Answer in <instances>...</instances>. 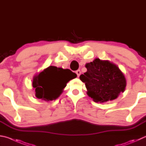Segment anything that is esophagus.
Returning a JSON list of instances; mask_svg holds the SVG:
<instances>
[{"mask_svg": "<svg viewBox=\"0 0 146 146\" xmlns=\"http://www.w3.org/2000/svg\"><path fill=\"white\" fill-rule=\"evenodd\" d=\"M75 73H76V75H77L78 77V76L80 75V74H81V71H80V70H76V72H75Z\"/></svg>", "mask_w": 146, "mask_h": 146, "instance_id": "34e87169", "label": "esophagus"}]
</instances>
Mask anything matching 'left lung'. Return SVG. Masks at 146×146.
<instances>
[{"mask_svg":"<svg viewBox=\"0 0 146 146\" xmlns=\"http://www.w3.org/2000/svg\"><path fill=\"white\" fill-rule=\"evenodd\" d=\"M87 71L80 76L87 89V94L95 102L103 103L117 98L123 92L126 80L115 64L98 58L86 64Z\"/></svg>","mask_w":146,"mask_h":146,"instance_id":"8db88e82","label":"left lung"}]
</instances>
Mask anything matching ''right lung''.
Returning a JSON list of instances; mask_svg holds the SVG:
<instances>
[{"mask_svg":"<svg viewBox=\"0 0 146 146\" xmlns=\"http://www.w3.org/2000/svg\"><path fill=\"white\" fill-rule=\"evenodd\" d=\"M76 77V73L70 70L50 66L34 76L36 97L46 102L57 99L68 82Z\"/></svg>","mask_w":146,"mask_h":146,"instance_id":"add662e5","label":"right lung"}]
</instances>
